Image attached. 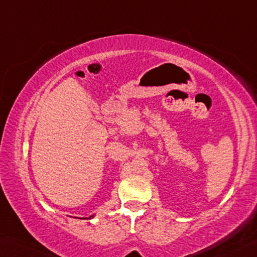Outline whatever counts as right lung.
<instances>
[{
	"label": "right lung",
	"instance_id": "add662e5",
	"mask_svg": "<svg viewBox=\"0 0 257 257\" xmlns=\"http://www.w3.org/2000/svg\"><path fill=\"white\" fill-rule=\"evenodd\" d=\"M94 217V214L93 215H90L89 218H79V219H91V218H93Z\"/></svg>",
	"mask_w": 257,
	"mask_h": 257
}]
</instances>
